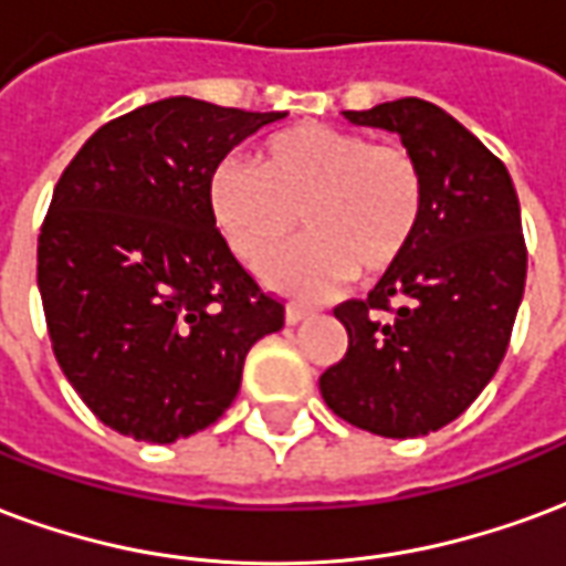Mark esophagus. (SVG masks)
<instances>
[{"label":"esophagus","mask_w":566,"mask_h":566,"mask_svg":"<svg viewBox=\"0 0 566 566\" xmlns=\"http://www.w3.org/2000/svg\"><path fill=\"white\" fill-rule=\"evenodd\" d=\"M311 316V311L307 307H301V304H289L286 307V323H301V319H307Z\"/></svg>","instance_id":"obj_1"}]
</instances>
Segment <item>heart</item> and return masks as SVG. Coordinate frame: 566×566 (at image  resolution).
I'll return each mask as SVG.
<instances>
[{"label": "heart", "instance_id": "1", "mask_svg": "<svg viewBox=\"0 0 566 566\" xmlns=\"http://www.w3.org/2000/svg\"><path fill=\"white\" fill-rule=\"evenodd\" d=\"M424 196V168L407 144L325 123L271 135L255 168L229 159L210 175L213 222L247 265L277 253L301 217L307 238L268 262L265 280L304 298L398 265L422 229Z\"/></svg>", "mask_w": 566, "mask_h": 566}]
</instances>
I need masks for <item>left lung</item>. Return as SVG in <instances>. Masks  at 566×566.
<instances>
[{
    "instance_id": "left-lung-1",
    "label": "left lung",
    "mask_w": 566,
    "mask_h": 566,
    "mask_svg": "<svg viewBox=\"0 0 566 566\" xmlns=\"http://www.w3.org/2000/svg\"><path fill=\"white\" fill-rule=\"evenodd\" d=\"M344 117L398 132L422 163L428 196L410 253L368 298L334 307L349 346L319 391L361 431L424 437L464 413L506 356L527 274L518 196L506 165L424 98Z\"/></svg>"
}]
</instances>
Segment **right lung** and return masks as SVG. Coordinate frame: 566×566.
Here are the masks:
<instances>
[{
  "label": "right lung",
  "instance_id": "add662e5",
  "mask_svg": "<svg viewBox=\"0 0 566 566\" xmlns=\"http://www.w3.org/2000/svg\"><path fill=\"white\" fill-rule=\"evenodd\" d=\"M283 117L163 98L65 165L39 234L41 304L65 379L123 437L175 443L217 422L250 346L283 328V301L210 213L217 165Z\"/></svg>",
  "mask_w": 566,
  "mask_h": 566
}]
</instances>
